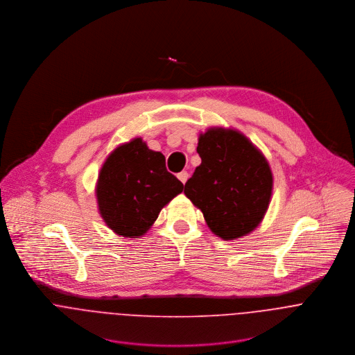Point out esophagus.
Wrapping results in <instances>:
<instances>
[{
	"label": "esophagus",
	"mask_w": 355,
	"mask_h": 355,
	"mask_svg": "<svg viewBox=\"0 0 355 355\" xmlns=\"http://www.w3.org/2000/svg\"><path fill=\"white\" fill-rule=\"evenodd\" d=\"M189 172L187 171H183V172H180L179 175H178V179L183 183V184H186V182H187V179H189Z\"/></svg>",
	"instance_id": "esophagus-1"
}]
</instances>
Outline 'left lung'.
Masks as SVG:
<instances>
[{"mask_svg": "<svg viewBox=\"0 0 355 355\" xmlns=\"http://www.w3.org/2000/svg\"><path fill=\"white\" fill-rule=\"evenodd\" d=\"M202 162L184 186L207 227L224 241L250 234L270 202L273 178L263 154L236 130L209 128L200 135Z\"/></svg>", "mask_w": 355, "mask_h": 355, "instance_id": "8db88e82", "label": "left lung"}]
</instances>
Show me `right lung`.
Instances as JSON below:
<instances>
[{
    "label": "right lung",
    "instance_id": "obj_1",
    "mask_svg": "<svg viewBox=\"0 0 355 355\" xmlns=\"http://www.w3.org/2000/svg\"><path fill=\"white\" fill-rule=\"evenodd\" d=\"M183 191L169 173L165 157L135 138L109 154L96 187L98 209L106 225L124 238H139L157 220L161 209Z\"/></svg>",
    "mask_w": 355,
    "mask_h": 355
}]
</instances>
